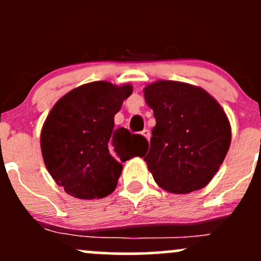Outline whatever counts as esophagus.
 I'll list each match as a JSON object with an SVG mask.
<instances>
[{"label": "esophagus", "mask_w": 261, "mask_h": 261, "mask_svg": "<svg viewBox=\"0 0 261 261\" xmlns=\"http://www.w3.org/2000/svg\"><path fill=\"white\" fill-rule=\"evenodd\" d=\"M141 134H142V136H145L146 139L149 140V135H151V134H149V130H147V128H145V130H143Z\"/></svg>", "instance_id": "1"}]
</instances>
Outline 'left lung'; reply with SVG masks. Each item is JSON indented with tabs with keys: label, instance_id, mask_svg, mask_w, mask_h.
Wrapping results in <instances>:
<instances>
[{
	"label": "left lung",
	"instance_id": "obj_1",
	"mask_svg": "<svg viewBox=\"0 0 261 261\" xmlns=\"http://www.w3.org/2000/svg\"><path fill=\"white\" fill-rule=\"evenodd\" d=\"M155 126L143 160L154 181L173 194L208 184L223 163L232 139L220 103L201 87L160 80L143 89Z\"/></svg>",
	"mask_w": 261,
	"mask_h": 261
}]
</instances>
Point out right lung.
<instances>
[{
  "label": "right lung",
  "instance_id": "obj_1",
  "mask_svg": "<svg viewBox=\"0 0 261 261\" xmlns=\"http://www.w3.org/2000/svg\"><path fill=\"white\" fill-rule=\"evenodd\" d=\"M133 86L108 81L82 85L56 101L40 134L47 172L68 195L101 199L115 190L122 162L142 157L148 146L141 135L114 128V116Z\"/></svg>",
  "mask_w": 261,
  "mask_h": 261
}]
</instances>
